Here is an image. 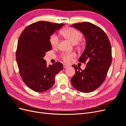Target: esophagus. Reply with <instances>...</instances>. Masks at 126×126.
Wrapping results in <instances>:
<instances>
[{"label": "esophagus", "instance_id": "obj_1", "mask_svg": "<svg viewBox=\"0 0 126 126\" xmlns=\"http://www.w3.org/2000/svg\"><path fill=\"white\" fill-rule=\"evenodd\" d=\"M68 67H69V66L67 65V64H63V68H67Z\"/></svg>", "mask_w": 126, "mask_h": 126}]
</instances>
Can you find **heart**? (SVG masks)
Here are the masks:
<instances>
[{"label":"heart","mask_w":126,"mask_h":126,"mask_svg":"<svg viewBox=\"0 0 126 126\" xmlns=\"http://www.w3.org/2000/svg\"><path fill=\"white\" fill-rule=\"evenodd\" d=\"M62 35L69 39L71 43L74 44H77V47L78 49H82L84 47V43L81 40L82 38V34L78 30L74 28H67L62 32ZM50 43L52 47H56L59 44V38L56 34H52L50 37ZM76 56L75 52L64 53L61 56L63 61L66 63H70L72 58Z\"/></svg>","instance_id":"obj_1"}]
</instances>
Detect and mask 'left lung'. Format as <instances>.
Returning <instances> with one entry per match:
<instances>
[{
    "label": "left lung",
    "mask_w": 126,
    "mask_h": 126,
    "mask_svg": "<svg viewBox=\"0 0 126 126\" xmlns=\"http://www.w3.org/2000/svg\"><path fill=\"white\" fill-rule=\"evenodd\" d=\"M84 35L86 49L79 62L86 63L85 70L72 65L76 73L71 79L75 88L82 93H88L98 88L104 82L112 62L111 46L105 32L89 22L72 25Z\"/></svg>",
    "instance_id": "8db88e82"
}]
</instances>
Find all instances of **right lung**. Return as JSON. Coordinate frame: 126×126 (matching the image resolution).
<instances>
[{
  "instance_id": "1",
  "label": "right lung",
  "mask_w": 126,
  "mask_h": 126,
  "mask_svg": "<svg viewBox=\"0 0 126 126\" xmlns=\"http://www.w3.org/2000/svg\"><path fill=\"white\" fill-rule=\"evenodd\" d=\"M63 25L37 21L26 27L19 38L16 57L19 74L25 84L36 92L51 88L55 76L63 69L60 62L47 66L44 57L51 50L50 36Z\"/></svg>"
}]
</instances>
